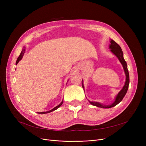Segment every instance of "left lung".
Returning a JSON list of instances; mask_svg holds the SVG:
<instances>
[{
  "instance_id": "obj_1",
  "label": "left lung",
  "mask_w": 146,
  "mask_h": 146,
  "mask_svg": "<svg viewBox=\"0 0 146 146\" xmlns=\"http://www.w3.org/2000/svg\"><path fill=\"white\" fill-rule=\"evenodd\" d=\"M110 44L109 46V48L110 49V51L112 52L113 54L115 55L118 60L120 61L121 64L122 65V67L123 70H124V72L125 74V82L124 85H123V88H122V90L118 92V94L116 95L115 97V99H114V101L113 102V103L110 105H104L103 104H101L100 102H91L89 101V102L94 106H96L100 108H110L114 107V106L117 105L120 102L122 101L123 98H124V96H125L128 88H129V83H130V78H129V70H128L127 69V64L126 61H125L124 58H123V52L121 49V47L119 46V44L113 41V39H110ZM82 87L83 88L84 91H85V89H84V85H83V81L82 80Z\"/></svg>"
}]
</instances>
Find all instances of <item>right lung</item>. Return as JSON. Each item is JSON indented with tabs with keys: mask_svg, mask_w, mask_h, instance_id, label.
<instances>
[{
	"mask_svg": "<svg viewBox=\"0 0 146 146\" xmlns=\"http://www.w3.org/2000/svg\"><path fill=\"white\" fill-rule=\"evenodd\" d=\"M25 47H23V50H22V51H21V54H20V55L19 56V57L18 58H17V61H16V65L19 62V61L23 58V56H24V53H25ZM63 101L62 100L61 101V102L58 105H57V106H56L55 107H54V108L53 109H52L51 110H49V111H43V112H40V113H39V114H46V113H50V112H52V111H55V110H57L60 107H61V105L63 104Z\"/></svg>",
	"mask_w": 146,
	"mask_h": 146,
	"instance_id": "1",
	"label": "right lung"
}]
</instances>
